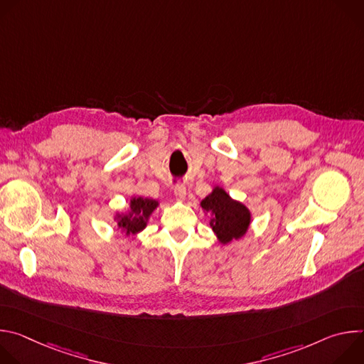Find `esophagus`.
<instances>
[{"label": "esophagus", "mask_w": 364, "mask_h": 364, "mask_svg": "<svg viewBox=\"0 0 364 364\" xmlns=\"http://www.w3.org/2000/svg\"><path fill=\"white\" fill-rule=\"evenodd\" d=\"M174 196L178 201H184L186 198V187L184 186H176L174 187Z\"/></svg>", "instance_id": "obj_1"}]
</instances>
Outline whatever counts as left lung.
<instances>
[{
	"label": "left lung",
	"instance_id": "1",
	"mask_svg": "<svg viewBox=\"0 0 364 364\" xmlns=\"http://www.w3.org/2000/svg\"><path fill=\"white\" fill-rule=\"evenodd\" d=\"M200 207L204 215H210L209 225L219 243L228 245L247 233L252 222L250 210L242 201L232 198L223 187L215 186L212 193L200 201Z\"/></svg>",
	"mask_w": 364,
	"mask_h": 364
}]
</instances>
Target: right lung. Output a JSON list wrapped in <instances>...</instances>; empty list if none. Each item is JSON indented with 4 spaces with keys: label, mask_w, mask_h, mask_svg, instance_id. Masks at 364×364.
Listing matches in <instances>:
<instances>
[{
    "label": "right lung",
    "mask_w": 364,
    "mask_h": 364,
    "mask_svg": "<svg viewBox=\"0 0 364 364\" xmlns=\"http://www.w3.org/2000/svg\"><path fill=\"white\" fill-rule=\"evenodd\" d=\"M160 205L159 200H154L149 197L135 196L129 200V207L125 212H118L114 216V220L117 222L118 230L125 236H136L141 233L154 213V210Z\"/></svg>",
    "instance_id": "obj_1"
}]
</instances>
